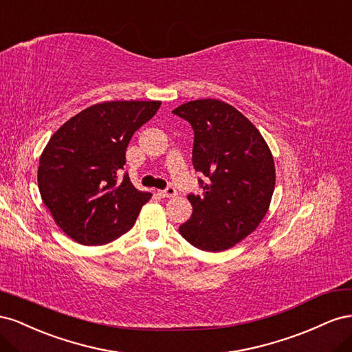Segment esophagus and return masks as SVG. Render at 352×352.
<instances>
[{
  "label": "esophagus",
  "instance_id": "34e87169",
  "mask_svg": "<svg viewBox=\"0 0 352 352\" xmlns=\"http://www.w3.org/2000/svg\"><path fill=\"white\" fill-rule=\"evenodd\" d=\"M159 195L162 196V197H175L177 196V190H175V187H173V186H169V187H166L165 190H160L159 192Z\"/></svg>",
  "mask_w": 352,
  "mask_h": 352
}]
</instances>
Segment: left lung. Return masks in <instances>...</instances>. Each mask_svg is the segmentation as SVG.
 <instances>
[{
	"mask_svg": "<svg viewBox=\"0 0 352 352\" xmlns=\"http://www.w3.org/2000/svg\"><path fill=\"white\" fill-rule=\"evenodd\" d=\"M195 131L193 166L202 193L187 197L193 214L182 234L190 245L221 252L249 236L265 217L274 192V160L265 140L233 106L215 98L173 110Z\"/></svg>",
	"mask_w": 352,
	"mask_h": 352,
	"instance_id": "obj_1",
	"label": "left lung"
}]
</instances>
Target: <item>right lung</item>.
<instances>
[{"label": "right lung", "mask_w": 352, "mask_h": 352, "mask_svg": "<svg viewBox=\"0 0 352 352\" xmlns=\"http://www.w3.org/2000/svg\"><path fill=\"white\" fill-rule=\"evenodd\" d=\"M160 102H104L89 106L50 138L39 157L38 187L56 224L81 245H104L126 233L152 197L120 169L137 129Z\"/></svg>", "instance_id": "add662e5"}]
</instances>
